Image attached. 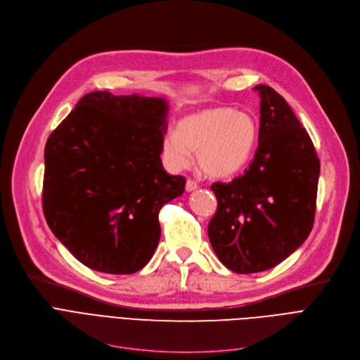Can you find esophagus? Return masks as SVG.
<instances>
[{
    "instance_id": "esophagus-1",
    "label": "esophagus",
    "mask_w": 360,
    "mask_h": 360,
    "mask_svg": "<svg viewBox=\"0 0 360 360\" xmlns=\"http://www.w3.org/2000/svg\"><path fill=\"white\" fill-rule=\"evenodd\" d=\"M197 188H198V184H197L195 181H193V179H188V181H186V184H185V190H186L188 193L195 191Z\"/></svg>"
}]
</instances>
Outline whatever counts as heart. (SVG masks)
Wrapping results in <instances>:
<instances>
[{
  "label": "heart",
  "instance_id": "b5f03b06",
  "mask_svg": "<svg viewBox=\"0 0 360 360\" xmlns=\"http://www.w3.org/2000/svg\"><path fill=\"white\" fill-rule=\"evenodd\" d=\"M258 136L259 127L251 113L217 106L184 117L176 131L165 136L163 151L170 165L176 167L190 163L191 151H195L205 175L229 178L248 166Z\"/></svg>",
  "mask_w": 360,
  "mask_h": 360
}]
</instances>
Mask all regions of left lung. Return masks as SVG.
<instances>
[{
	"label": "left lung",
	"instance_id": "obj_1",
	"mask_svg": "<svg viewBox=\"0 0 360 360\" xmlns=\"http://www.w3.org/2000/svg\"><path fill=\"white\" fill-rule=\"evenodd\" d=\"M259 136L245 174L214 182L217 210L209 239L223 266L239 274L266 271L309 236L319 159L307 129L280 94L259 84Z\"/></svg>",
	"mask_w": 360,
	"mask_h": 360
}]
</instances>
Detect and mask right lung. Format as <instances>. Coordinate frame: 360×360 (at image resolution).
Instances as JSON below:
<instances>
[{
	"instance_id": "add662e5",
	"label": "right lung",
	"mask_w": 360,
	"mask_h": 360,
	"mask_svg": "<svg viewBox=\"0 0 360 360\" xmlns=\"http://www.w3.org/2000/svg\"><path fill=\"white\" fill-rule=\"evenodd\" d=\"M166 115L163 98L90 91L49 136L44 214L86 267L132 274L153 257L159 212L185 190L160 160Z\"/></svg>"
}]
</instances>
